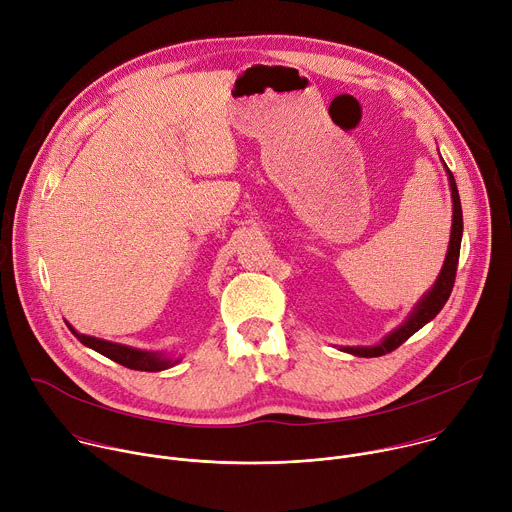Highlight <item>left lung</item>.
I'll list each match as a JSON object with an SVG mask.
<instances>
[{
    "label": "left lung",
    "mask_w": 512,
    "mask_h": 512,
    "mask_svg": "<svg viewBox=\"0 0 512 512\" xmlns=\"http://www.w3.org/2000/svg\"><path fill=\"white\" fill-rule=\"evenodd\" d=\"M444 168H446L450 190H452V233H450V245H448V253H446L440 275H437L435 283L425 291L421 300L413 306V310L409 312L405 322L401 326H397L393 332H389L379 344H375V346H340V350H344L348 354H354V356H362V358L383 356V354L395 350L397 346H401L409 336H413L419 328H423L427 322H431L437 314H440V310L446 306V302L452 294L454 279H456L464 221H462V204H460V194H458L454 174L448 170L446 162H444Z\"/></svg>",
    "instance_id": "left-lung-1"
}]
</instances>
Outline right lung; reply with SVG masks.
<instances>
[{"label":"right lung","mask_w":512,"mask_h":512,"mask_svg":"<svg viewBox=\"0 0 512 512\" xmlns=\"http://www.w3.org/2000/svg\"><path fill=\"white\" fill-rule=\"evenodd\" d=\"M68 330L75 334L85 346L93 348L95 352L123 364L127 369L133 371H145V373H158V371H166L174 364H178L182 358H174L168 356L164 352H154V350H141V348H133L127 344H119V342H111V340H103L97 336H87V334H79L70 324H66Z\"/></svg>","instance_id":"add662e5"}]
</instances>
